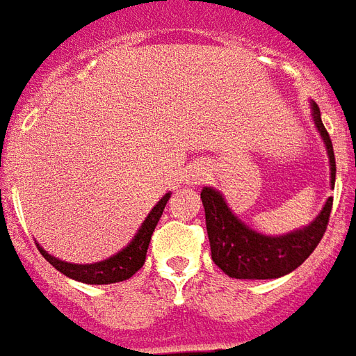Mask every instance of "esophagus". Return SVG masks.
I'll use <instances>...</instances> for the list:
<instances>
[{"mask_svg": "<svg viewBox=\"0 0 356 356\" xmlns=\"http://www.w3.org/2000/svg\"><path fill=\"white\" fill-rule=\"evenodd\" d=\"M207 176H209V170H207V166L203 165H195L188 174V180L186 182L190 184V186H201V184L205 182Z\"/></svg>", "mask_w": 356, "mask_h": 356, "instance_id": "34e87169", "label": "esophagus"}]
</instances>
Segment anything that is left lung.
Instances as JSON below:
<instances>
[{"mask_svg": "<svg viewBox=\"0 0 356 356\" xmlns=\"http://www.w3.org/2000/svg\"><path fill=\"white\" fill-rule=\"evenodd\" d=\"M314 124L318 128L322 140L326 143L330 155V170H332V186L335 184V157L334 145L330 134L322 124L318 105H312ZM201 201L205 207V222L209 241H211V257L214 264L238 280H270L286 276L291 270L309 259V254L316 249L324 236L332 213L334 199L330 197L322 213L303 230L291 232L280 238H268L257 234L251 228L234 216L226 201L213 188H203Z\"/></svg>", "mask_w": 356, "mask_h": 356, "instance_id": "8db88e82", "label": "left lung"}]
</instances>
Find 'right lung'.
<instances>
[{"label": "right lung", "instance_id": "add662e5", "mask_svg": "<svg viewBox=\"0 0 356 356\" xmlns=\"http://www.w3.org/2000/svg\"><path fill=\"white\" fill-rule=\"evenodd\" d=\"M168 199H170V193H166L165 197L151 209V213L143 220L142 228L134 236L132 241L120 253L113 254L107 261L93 264H70L51 257L42 247H38V251L44 254V259L51 264L53 268H57L61 274L69 276V278L84 282V284H97V286H102V284H115V282L132 278L134 274L140 270L143 263H145V254H147L151 236H153V230L157 226L161 214L165 211Z\"/></svg>", "mask_w": 356, "mask_h": 356}]
</instances>
